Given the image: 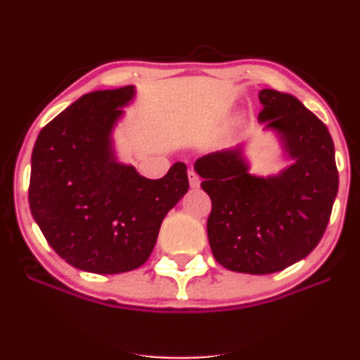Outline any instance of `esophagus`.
<instances>
[{
	"label": "esophagus",
	"instance_id": "esophagus-1",
	"mask_svg": "<svg viewBox=\"0 0 360 360\" xmlns=\"http://www.w3.org/2000/svg\"><path fill=\"white\" fill-rule=\"evenodd\" d=\"M188 177H189V186H191L193 189L200 188L201 181H200V177H198L196 172H194V171H188Z\"/></svg>",
	"mask_w": 360,
	"mask_h": 360
}]
</instances>
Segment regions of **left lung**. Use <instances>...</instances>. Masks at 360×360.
Segmentation results:
<instances>
[{
	"label": "left lung",
	"mask_w": 360,
	"mask_h": 360,
	"mask_svg": "<svg viewBox=\"0 0 360 360\" xmlns=\"http://www.w3.org/2000/svg\"><path fill=\"white\" fill-rule=\"evenodd\" d=\"M259 123L279 139L291 164L257 176L243 155L245 143L194 162L212 198L206 223L218 264L243 274H272L304 259L323 237L338 191L330 131L295 96L259 93Z\"/></svg>",
	"instance_id": "left-lung-1"
}]
</instances>
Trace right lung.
<instances>
[{
	"instance_id": "1",
	"label": "right lung",
	"mask_w": 360,
	"mask_h": 360,
	"mask_svg": "<svg viewBox=\"0 0 360 360\" xmlns=\"http://www.w3.org/2000/svg\"><path fill=\"white\" fill-rule=\"evenodd\" d=\"M135 86L93 91L40 130L28 203L49 245L76 269L120 274L142 266L160 223L188 193L183 162L147 179L115 154L113 130Z\"/></svg>"
}]
</instances>
